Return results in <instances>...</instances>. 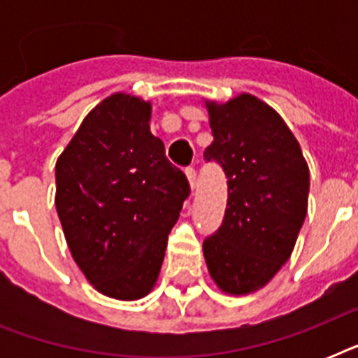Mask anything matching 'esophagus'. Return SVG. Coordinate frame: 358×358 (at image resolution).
Listing matches in <instances>:
<instances>
[{
    "instance_id": "obj_1",
    "label": "esophagus",
    "mask_w": 358,
    "mask_h": 358,
    "mask_svg": "<svg viewBox=\"0 0 358 358\" xmlns=\"http://www.w3.org/2000/svg\"><path fill=\"white\" fill-rule=\"evenodd\" d=\"M185 176H187V180H189V187L191 191H193L196 187V171L193 167L185 169Z\"/></svg>"
}]
</instances>
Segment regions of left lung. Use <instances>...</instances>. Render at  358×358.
Here are the masks:
<instances>
[{"instance_id": "1", "label": "left lung", "mask_w": 358, "mask_h": 358, "mask_svg": "<svg viewBox=\"0 0 358 358\" xmlns=\"http://www.w3.org/2000/svg\"><path fill=\"white\" fill-rule=\"evenodd\" d=\"M206 108L213 141L204 159L223 167L229 201L202 250L219 288L247 295L288 262L305 223L310 173L294 134L266 102L239 94Z\"/></svg>"}]
</instances>
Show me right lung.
Returning <instances> with one entry per match:
<instances>
[{"mask_svg":"<svg viewBox=\"0 0 358 358\" xmlns=\"http://www.w3.org/2000/svg\"><path fill=\"white\" fill-rule=\"evenodd\" d=\"M150 102L111 94L87 115L55 163V208L72 258L100 294L145 297L189 182L150 131Z\"/></svg>","mask_w":358,"mask_h":358,"instance_id":"1","label":"right lung"}]
</instances>
